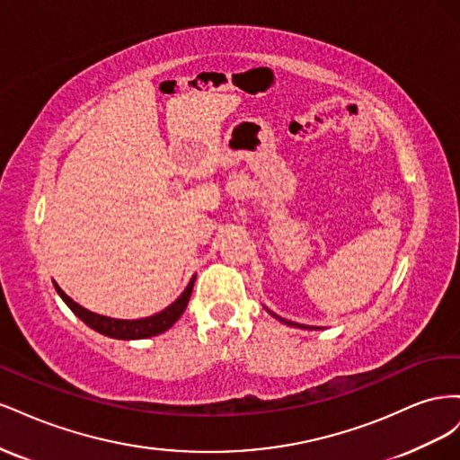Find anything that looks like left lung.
<instances>
[{
	"mask_svg": "<svg viewBox=\"0 0 460 460\" xmlns=\"http://www.w3.org/2000/svg\"><path fill=\"white\" fill-rule=\"evenodd\" d=\"M269 311V309H267ZM276 320H280L282 324H286V326H291V328H299V330H320L318 326H305V324H297V323H291V320H286V318H282V316H278V314H274L272 311H269Z\"/></svg>",
	"mask_w": 460,
	"mask_h": 460,
	"instance_id": "8db88e82",
	"label": "left lung"
}]
</instances>
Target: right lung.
<instances>
[{
  "mask_svg": "<svg viewBox=\"0 0 460 460\" xmlns=\"http://www.w3.org/2000/svg\"><path fill=\"white\" fill-rule=\"evenodd\" d=\"M193 282H196V276H191L190 284L186 286L182 294H180V297L174 303H171L169 307L163 309L161 313L146 316V318H136V320H122V318L95 314L68 297L65 291L58 286V282H53V286H55V291L59 294V297L66 303V307L71 309L82 320V323L88 324L92 330L103 333V336H107V338L128 341V340H146L151 336H159V333L169 330L186 311L191 289H193Z\"/></svg>",
  "mask_w": 460,
  "mask_h": 460,
  "instance_id": "obj_1",
  "label": "right lung"
}]
</instances>
